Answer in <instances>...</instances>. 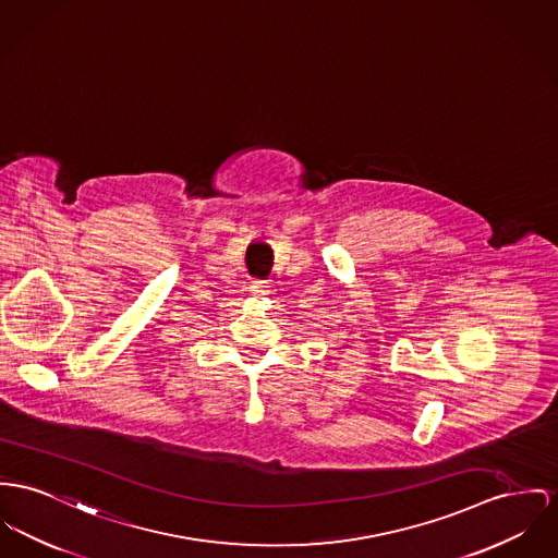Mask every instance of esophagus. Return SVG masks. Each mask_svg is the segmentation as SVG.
Listing matches in <instances>:
<instances>
[{
	"mask_svg": "<svg viewBox=\"0 0 558 558\" xmlns=\"http://www.w3.org/2000/svg\"><path fill=\"white\" fill-rule=\"evenodd\" d=\"M268 290H266V286H262V283H256L254 286V294H258V296H262V294H266Z\"/></svg>",
	"mask_w": 558,
	"mask_h": 558,
	"instance_id": "34e87169",
	"label": "esophagus"
}]
</instances>
